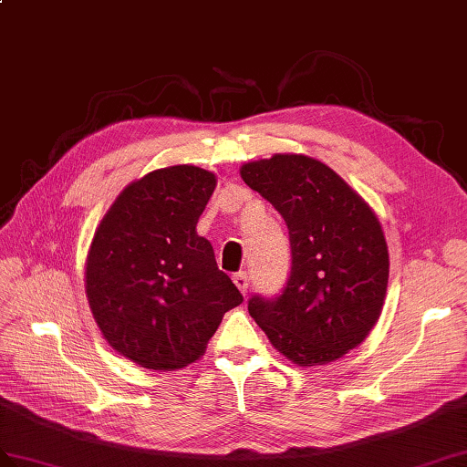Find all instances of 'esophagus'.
I'll use <instances>...</instances> for the list:
<instances>
[{
  "instance_id": "esophagus-1",
  "label": "esophagus",
  "mask_w": 467,
  "mask_h": 467,
  "mask_svg": "<svg viewBox=\"0 0 467 467\" xmlns=\"http://www.w3.org/2000/svg\"><path fill=\"white\" fill-rule=\"evenodd\" d=\"M233 283L236 285L238 290L243 292V295H246V290H248V275L244 273V270H241V273H236L233 276Z\"/></svg>"
}]
</instances>
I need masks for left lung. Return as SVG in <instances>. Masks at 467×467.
Masks as SVG:
<instances>
[{
	"instance_id": "1",
	"label": "left lung",
	"mask_w": 467,
	"mask_h": 467,
	"mask_svg": "<svg viewBox=\"0 0 467 467\" xmlns=\"http://www.w3.org/2000/svg\"><path fill=\"white\" fill-rule=\"evenodd\" d=\"M243 181L286 221L292 268L283 295L248 312L270 344L302 368L360 346L382 314L389 256L382 224L322 161L296 153L244 162Z\"/></svg>"
}]
</instances>
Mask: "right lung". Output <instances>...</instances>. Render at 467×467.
I'll return each instance as SVG.
<instances>
[{"instance_id":"add662e5","label":"right lung","mask_w":467,"mask_h":467,"mask_svg":"<svg viewBox=\"0 0 467 467\" xmlns=\"http://www.w3.org/2000/svg\"><path fill=\"white\" fill-rule=\"evenodd\" d=\"M216 175L194 165L147 172L119 192L85 260V295L111 348L147 370L197 362L243 295L197 223Z\"/></svg>"}]
</instances>
